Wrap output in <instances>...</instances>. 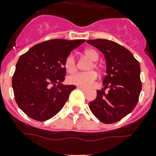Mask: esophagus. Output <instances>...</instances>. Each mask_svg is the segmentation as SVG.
<instances>
[{"mask_svg":"<svg viewBox=\"0 0 156 156\" xmlns=\"http://www.w3.org/2000/svg\"><path fill=\"white\" fill-rule=\"evenodd\" d=\"M78 89H81L82 91H83V92H85V91H87V90H88V89H86V88H83V87H79V86L78 87Z\"/></svg>","mask_w":156,"mask_h":156,"instance_id":"esophagus-1","label":"esophagus"}]
</instances>
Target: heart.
<instances>
[{
  "label": "heart",
  "instance_id": "obj_1",
  "mask_svg": "<svg viewBox=\"0 0 156 156\" xmlns=\"http://www.w3.org/2000/svg\"><path fill=\"white\" fill-rule=\"evenodd\" d=\"M83 54L87 58H89L93 62L90 63L89 67V70H92L95 68L96 70H100V66L96 63V61L99 59V54L96 51L93 49H86L83 51ZM65 69L68 73H73L77 70V62L73 54H69L65 60ZM97 78V74L94 71H89L87 73H79L68 77L67 81L70 84L73 85L88 88L95 81Z\"/></svg>",
  "mask_w": 156,
  "mask_h": 156
}]
</instances>
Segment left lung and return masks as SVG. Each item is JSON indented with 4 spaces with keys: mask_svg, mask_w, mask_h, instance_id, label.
Segmentation results:
<instances>
[{
    "mask_svg": "<svg viewBox=\"0 0 156 156\" xmlns=\"http://www.w3.org/2000/svg\"><path fill=\"white\" fill-rule=\"evenodd\" d=\"M87 42L99 49L106 61L105 88L97 90L89 108L101 122L114 123L129 114L139 101L142 89L139 62L127 49L114 41L97 39Z\"/></svg>",
    "mask_w": 156,
    "mask_h": 156,
    "instance_id": "left-lung-1",
    "label": "left lung"
}]
</instances>
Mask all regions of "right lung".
I'll return each mask as SVG.
<instances>
[{
	"instance_id": "add662e5",
	"label": "right lung",
	"mask_w": 156,
	"mask_h": 156,
	"mask_svg": "<svg viewBox=\"0 0 156 156\" xmlns=\"http://www.w3.org/2000/svg\"><path fill=\"white\" fill-rule=\"evenodd\" d=\"M85 40L55 39L35 44L17 61L12 89L17 105L30 118L44 122L62 110L75 85H64L65 60Z\"/></svg>"
}]
</instances>
